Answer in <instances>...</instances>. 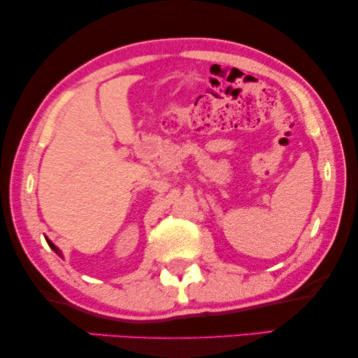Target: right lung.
Listing matches in <instances>:
<instances>
[{
    "label": "right lung",
    "instance_id": "right-lung-1",
    "mask_svg": "<svg viewBox=\"0 0 358 358\" xmlns=\"http://www.w3.org/2000/svg\"><path fill=\"white\" fill-rule=\"evenodd\" d=\"M47 239V238H45ZM47 244H49L50 245V248H52V250H55V254H58V255H60L62 257V252H60V249H58L57 248V245L55 244H52V241H49V239H47Z\"/></svg>",
    "mask_w": 358,
    "mask_h": 358
}]
</instances>
